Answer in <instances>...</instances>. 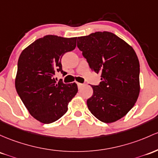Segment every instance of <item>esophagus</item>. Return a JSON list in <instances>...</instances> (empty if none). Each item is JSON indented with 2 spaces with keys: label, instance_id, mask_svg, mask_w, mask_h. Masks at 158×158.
Instances as JSON below:
<instances>
[{
  "label": "esophagus",
  "instance_id": "1",
  "mask_svg": "<svg viewBox=\"0 0 158 158\" xmlns=\"http://www.w3.org/2000/svg\"><path fill=\"white\" fill-rule=\"evenodd\" d=\"M77 85H78V88H81L82 87L83 85H84V84H82V83L77 82Z\"/></svg>",
  "mask_w": 158,
  "mask_h": 158
}]
</instances>
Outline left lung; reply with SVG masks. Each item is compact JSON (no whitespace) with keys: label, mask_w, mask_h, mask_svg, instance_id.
I'll return each mask as SVG.
<instances>
[{"label":"left lung","mask_w":158,"mask_h":158,"mask_svg":"<svg viewBox=\"0 0 158 158\" xmlns=\"http://www.w3.org/2000/svg\"><path fill=\"white\" fill-rule=\"evenodd\" d=\"M77 47L90 68L101 77L98 85H91L88 110L102 122L119 120L133 108L139 94V62L136 52L108 31L78 37Z\"/></svg>","instance_id":"1"}]
</instances>
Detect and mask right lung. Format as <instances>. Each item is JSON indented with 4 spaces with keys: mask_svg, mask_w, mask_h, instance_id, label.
<instances>
[{
    "mask_svg": "<svg viewBox=\"0 0 158 158\" xmlns=\"http://www.w3.org/2000/svg\"><path fill=\"white\" fill-rule=\"evenodd\" d=\"M76 39L46 35L29 45L19 58L15 89L29 113L43 124L64 115L69 102L78 92L75 82L57 83L55 79L56 73L66 74L60 59L76 48Z\"/></svg>",
    "mask_w": 158,
    "mask_h": 158,
    "instance_id": "right-lung-1",
    "label": "right lung"
}]
</instances>
